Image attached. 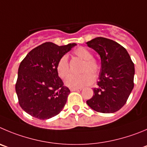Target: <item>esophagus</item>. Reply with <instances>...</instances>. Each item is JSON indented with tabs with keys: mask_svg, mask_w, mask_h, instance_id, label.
<instances>
[{
	"mask_svg": "<svg viewBox=\"0 0 147 147\" xmlns=\"http://www.w3.org/2000/svg\"><path fill=\"white\" fill-rule=\"evenodd\" d=\"M71 91H81L82 88H71Z\"/></svg>",
	"mask_w": 147,
	"mask_h": 147,
	"instance_id": "esophagus-1",
	"label": "esophagus"
}]
</instances>
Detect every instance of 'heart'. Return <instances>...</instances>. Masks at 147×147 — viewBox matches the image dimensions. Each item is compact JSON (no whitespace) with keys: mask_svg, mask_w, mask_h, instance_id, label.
Listing matches in <instances>:
<instances>
[{"mask_svg":"<svg viewBox=\"0 0 147 147\" xmlns=\"http://www.w3.org/2000/svg\"><path fill=\"white\" fill-rule=\"evenodd\" d=\"M75 56L78 58L84 60L85 64H83L82 71L83 72L78 75H70L65 80V85L67 87L72 88H80L84 86H88L92 83L94 80V75L98 73L100 66L96 60L93 59L92 53L84 47H79L75 49L74 51ZM57 74L61 78H65L69 73V67L67 61V57L63 56L57 64ZM91 71L92 74L90 72Z\"/></svg>","mask_w":147,"mask_h":147,"instance_id":"obj_1","label":"heart"}]
</instances>
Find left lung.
Returning <instances> with one entry per match:
<instances>
[{"mask_svg":"<svg viewBox=\"0 0 147 147\" xmlns=\"http://www.w3.org/2000/svg\"><path fill=\"white\" fill-rule=\"evenodd\" d=\"M86 44L98 53L101 64L98 86L86 103L101 113L117 112L124 106L134 88V64L126 49L112 40L98 37Z\"/></svg>","mask_w":147,"mask_h":147,"instance_id":"obj_1","label":"left lung"}]
</instances>
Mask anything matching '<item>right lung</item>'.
I'll return each mask as SVG.
<instances>
[{
	"label": "right lung",
	"instance_id": "right-lung-1",
	"mask_svg": "<svg viewBox=\"0 0 147 147\" xmlns=\"http://www.w3.org/2000/svg\"><path fill=\"white\" fill-rule=\"evenodd\" d=\"M76 43L59 46L45 42L29 52L18 69L16 92L22 109L40 120L60 113L70 93L57 74L59 60Z\"/></svg>",
	"mask_w": 147,
	"mask_h": 147
}]
</instances>
